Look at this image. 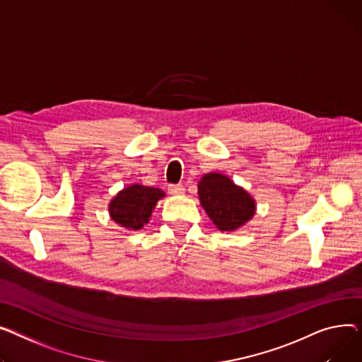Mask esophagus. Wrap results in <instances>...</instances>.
Instances as JSON below:
<instances>
[{"mask_svg": "<svg viewBox=\"0 0 362 362\" xmlns=\"http://www.w3.org/2000/svg\"><path fill=\"white\" fill-rule=\"evenodd\" d=\"M168 191H169V194H173V196H181L185 193V188L181 184H173L168 187Z\"/></svg>", "mask_w": 362, "mask_h": 362, "instance_id": "obj_1", "label": "esophagus"}]
</instances>
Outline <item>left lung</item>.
<instances>
[{"label":"left lung","instance_id":"8db88e82","mask_svg":"<svg viewBox=\"0 0 362 362\" xmlns=\"http://www.w3.org/2000/svg\"><path fill=\"white\" fill-rule=\"evenodd\" d=\"M197 187L200 203L219 230H237L256 214L254 199L223 174H206Z\"/></svg>","mask_w":362,"mask_h":362}]
</instances>
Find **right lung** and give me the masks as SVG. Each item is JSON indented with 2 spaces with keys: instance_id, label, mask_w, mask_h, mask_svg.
<instances>
[{
  "instance_id": "add662e5",
  "label": "right lung",
  "mask_w": 362,
  "mask_h": 362,
  "mask_svg": "<svg viewBox=\"0 0 362 362\" xmlns=\"http://www.w3.org/2000/svg\"><path fill=\"white\" fill-rule=\"evenodd\" d=\"M165 197L160 188L133 184L121 189L110 203V215L122 228L139 230L148 223L156 203Z\"/></svg>"
}]
</instances>
